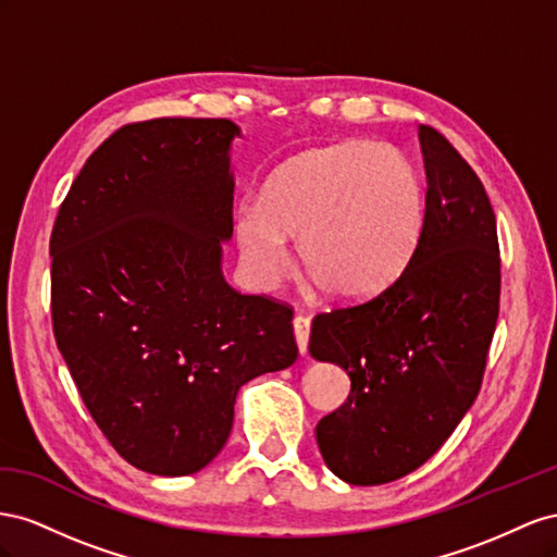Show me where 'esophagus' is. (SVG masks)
Listing matches in <instances>:
<instances>
[{
  "label": "esophagus",
  "mask_w": 557,
  "mask_h": 557,
  "mask_svg": "<svg viewBox=\"0 0 557 557\" xmlns=\"http://www.w3.org/2000/svg\"><path fill=\"white\" fill-rule=\"evenodd\" d=\"M294 336L298 343V352L306 355L308 352V338H310V320L304 314L294 317Z\"/></svg>",
  "instance_id": "obj_1"
}]
</instances>
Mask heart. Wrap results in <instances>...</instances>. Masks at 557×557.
<instances>
[{"label": "heart", "instance_id": "obj_1", "mask_svg": "<svg viewBox=\"0 0 557 557\" xmlns=\"http://www.w3.org/2000/svg\"><path fill=\"white\" fill-rule=\"evenodd\" d=\"M424 224V188L392 145L349 141L298 153L268 180L259 205L235 216L251 280L270 287L289 265L284 240L317 287L336 298L369 296L401 273Z\"/></svg>", "mask_w": 557, "mask_h": 557}]
</instances>
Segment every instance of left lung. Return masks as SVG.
Wrapping results in <instances>:
<instances>
[{"label": "left lung", "mask_w": 557, "mask_h": 557, "mask_svg": "<svg viewBox=\"0 0 557 557\" xmlns=\"http://www.w3.org/2000/svg\"><path fill=\"white\" fill-rule=\"evenodd\" d=\"M424 224L383 292L312 320L310 355L347 371V401L317 424L329 469L383 485L424 465L479 396L502 292L497 219L479 174L420 125Z\"/></svg>", "instance_id": "obj_1"}]
</instances>
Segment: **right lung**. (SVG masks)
<instances>
[{"label": "right lung", "instance_id": "obj_1", "mask_svg": "<svg viewBox=\"0 0 557 557\" xmlns=\"http://www.w3.org/2000/svg\"><path fill=\"white\" fill-rule=\"evenodd\" d=\"M228 119H151L111 133L51 233V322L74 385L125 462L208 467L237 389L298 357L294 308L228 287Z\"/></svg>", "mask_w": 557, "mask_h": 557}]
</instances>
